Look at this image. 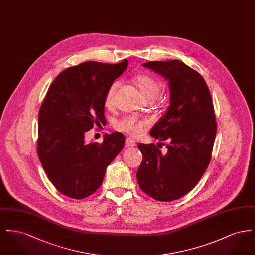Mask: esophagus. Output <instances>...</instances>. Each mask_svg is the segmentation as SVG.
<instances>
[{
	"mask_svg": "<svg viewBox=\"0 0 255 255\" xmlns=\"http://www.w3.org/2000/svg\"><path fill=\"white\" fill-rule=\"evenodd\" d=\"M126 145L128 146V147H133V146L135 145V142H134V140L132 139V138H126Z\"/></svg>",
	"mask_w": 255,
	"mask_h": 255,
	"instance_id": "obj_1",
	"label": "esophagus"
}]
</instances>
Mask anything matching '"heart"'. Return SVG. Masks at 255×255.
Segmentation results:
<instances>
[{"instance_id": "1", "label": "heart", "mask_w": 255, "mask_h": 255, "mask_svg": "<svg viewBox=\"0 0 255 255\" xmlns=\"http://www.w3.org/2000/svg\"><path fill=\"white\" fill-rule=\"evenodd\" d=\"M135 84L139 89L142 96L147 100H155L160 92V85L156 79L149 75H139L135 78ZM120 87V83L115 81L112 83L105 95V106L111 108L115 103V94ZM150 125V121L147 119H140L134 116H126L115 124L116 129L123 133H128L131 136H138L144 132Z\"/></svg>"}]
</instances>
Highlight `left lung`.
<instances>
[{
    "instance_id": "8db88e82",
    "label": "left lung",
    "mask_w": 255,
    "mask_h": 255,
    "mask_svg": "<svg viewBox=\"0 0 255 255\" xmlns=\"http://www.w3.org/2000/svg\"><path fill=\"white\" fill-rule=\"evenodd\" d=\"M168 80L170 105L150 134L168 148L139 143L142 162L136 172L141 190L159 202L190 192L210 162L217 124L209 89L203 76L180 60L142 64Z\"/></svg>"
}]
</instances>
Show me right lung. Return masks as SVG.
<instances>
[{
	"label": "right lung",
	"mask_w": 255,
	"mask_h": 255,
	"mask_svg": "<svg viewBox=\"0 0 255 255\" xmlns=\"http://www.w3.org/2000/svg\"><path fill=\"white\" fill-rule=\"evenodd\" d=\"M127 66V59L84 62L64 70L48 90L38 115L37 153L49 181L65 196L81 200L97 191L124 146L119 132L89 144L85 133L106 122V92Z\"/></svg>",
	"instance_id": "add662e5"
}]
</instances>
